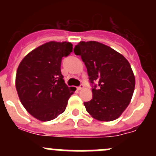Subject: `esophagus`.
Masks as SVG:
<instances>
[{"mask_svg": "<svg viewBox=\"0 0 156 156\" xmlns=\"http://www.w3.org/2000/svg\"><path fill=\"white\" fill-rule=\"evenodd\" d=\"M82 88H84V85H83V84H81V85H80L79 87H77V89H78V90H81L82 89Z\"/></svg>", "mask_w": 156, "mask_h": 156, "instance_id": "34e87169", "label": "esophagus"}]
</instances>
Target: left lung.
<instances>
[{"instance_id":"1","label":"left lung","mask_w":156,"mask_h":156,"mask_svg":"<svg viewBox=\"0 0 156 156\" xmlns=\"http://www.w3.org/2000/svg\"><path fill=\"white\" fill-rule=\"evenodd\" d=\"M74 53L81 56L93 87V98L84 103L94 119L101 122L117 119L128 106L135 87V77L126 58L97 41H81Z\"/></svg>"}]
</instances>
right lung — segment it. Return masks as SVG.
Masks as SVG:
<instances>
[{
	"mask_svg": "<svg viewBox=\"0 0 156 156\" xmlns=\"http://www.w3.org/2000/svg\"><path fill=\"white\" fill-rule=\"evenodd\" d=\"M72 51L70 42L50 41L31 50L17 69L16 88L28 112L48 122L62 114L76 88L68 87L61 73V61Z\"/></svg>",
	"mask_w": 156,
	"mask_h": 156,
	"instance_id": "right-lung-1",
	"label": "right lung"
}]
</instances>
